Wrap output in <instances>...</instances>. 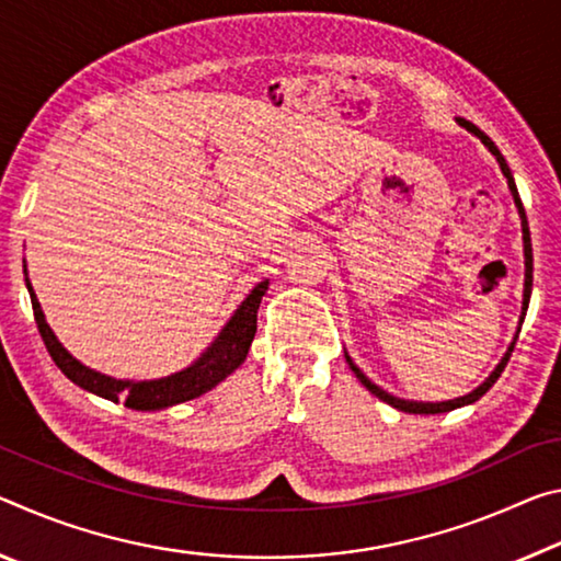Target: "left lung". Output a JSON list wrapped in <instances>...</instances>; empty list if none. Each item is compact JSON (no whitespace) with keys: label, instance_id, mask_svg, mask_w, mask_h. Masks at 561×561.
<instances>
[{"label":"left lung","instance_id":"obj_1","mask_svg":"<svg viewBox=\"0 0 561 561\" xmlns=\"http://www.w3.org/2000/svg\"><path fill=\"white\" fill-rule=\"evenodd\" d=\"M457 124H460L462 128H467V131H470L472 136H477V139H480L484 146H488V151L494 156V159H497L500 169H502V173H504V179H507V186H510V191H512L514 206H517V214H519V220H522V241H525V296H522V316H519V325H522V323H525V316H527V308H529V296H531V238H529L527 214H525V208H522V201H519V194H517V183H514V176H512V171H510V167H507V161H504V156L500 153L497 146H494V141L490 139L488 134L480 131V128H477L474 124L465 122V118H457ZM519 325H517V333H514L512 343H510V347H507V353L502 355V360H500L497 365H494V370L488 375V378H484V382L477 385V388H474L472 392H467V394H462V398H455V400L422 402V400L394 398V394H390L388 390H382L380 385H375L370 378H367V375L360 370V367H357V365L353 363L351 355L345 353V357H347V365H351V370L355 373V378L360 380V382L365 385V388L375 394V398H380L382 402H388V405H392L394 410L410 412V415H437V412H449V410H455V408L472 405V402L480 400L482 394L488 392L494 382H497V378H500L502 370H504V365H507L510 355H512V351H514V343H517V337H519V330H522Z\"/></svg>","mask_w":561,"mask_h":561}]
</instances>
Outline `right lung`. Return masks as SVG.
<instances>
[{
  "instance_id": "add662e5",
  "label": "right lung",
  "mask_w": 561,
  "mask_h": 561,
  "mask_svg": "<svg viewBox=\"0 0 561 561\" xmlns=\"http://www.w3.org/2000/svg\"><path fill=\"white\" fill-rule=\"evenodd\" d=\"M24 280L26 290H30L32 308H34V320L36 328H39L42 341L47 345L51 360L57 363L59 370L67 375V378L84 388L87 392H94L99 398L112 400V402H124L126 408L131 410H167L179 405V402L201 398V394L214 390L220 380H226L238 365L245 360L248 351H251V343L255 337V320H259V306L268 290V280H261L251 293H248L245 300L233 310V316L228 318V323L220 328L216 341L210 343L204 353H201L194 363L183 367L179 373H171L167 378L156 380H118L112 375H104L99 370H91L84 363H79L67 347L59 343V337L54 335L49 328L47 318H44V310L36 300V293L30 283V275H26V263H24Z\"/></svg>"
}]
</instances>
